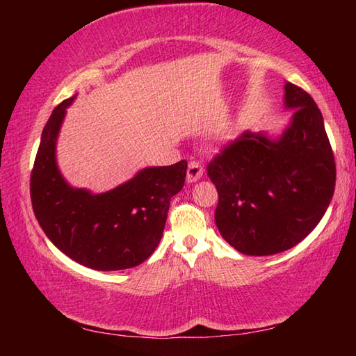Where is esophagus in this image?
<instances>
[{
  "instance_id": "34e87169",
  "label": "esophagus",
  "mask_w": 356,
  "mask_h": 356,
  "mask_svg": "<svg viewBox=\"0 0 356 356\" xmlns=\"http://www.w3.org/2000/svg\"><path fill=\"white\" fill-rule=\"evenodd\" d=\"M204 168L200 163V161H190L188 163V170H186V182L193 184L196 180H200L202 177Z\"/></svg>"
}]
</instances>
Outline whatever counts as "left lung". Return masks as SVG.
Wrapping results in <instances>:
<instances>
[{
    "label": "left lung",
    "instance_id": "1",
    "mask_svg": "<svg viewBox=\"0 0 356 356\" xmlns=\"http://www.w3.org/2000/svg\"><path fill=\"white\" fill-rule=\"evenodd\" d=\"M284 108L293 111L281 135L245 131L207 168L220 197L216 227L246 256L276 254L300 243L334 193V156L316 102L287 81Z\"/></svg>",
    "mask_w": 356,
    "mask_h": 356
}]
</instances>
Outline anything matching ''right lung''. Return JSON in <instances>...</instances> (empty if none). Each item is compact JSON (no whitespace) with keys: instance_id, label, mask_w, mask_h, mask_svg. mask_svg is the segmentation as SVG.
Instances as JSON below:
<instances>
[{"instance_id":"right-lung-1","label":"right lung","mask_w":356,"mask_h":356,"mask_svg":"<svg viewBox=\"0 0 356 356\" xmlns=\"http://www.w3.org/2000/svg\"><path fill=\"white\" fill-rule=\"evenodd\" d=\"M70 97L53 110L31 172L35 218L51 243L84 267L113 272L140 265L159 246L170 201L184 188L186 161L149 166L105 193L74 188L56 163V141Z\"/></svg>"}]
</instances>
